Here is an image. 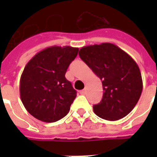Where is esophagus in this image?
I'll return each instance as SVG.
<instances>
[{"label": "esophagus", "instance_id": "34e87169", "mask_svg": "<svg viewBox=\"0 0 157 157\" xmlns=\"http://www.w3.org/2000/svg\"><path fill=\"white\" fill-rule=\"evenodd\" d=\"M86 93V90H82L80 91V94H85Z\"/></svg>", "mask_w": 157, "mask_h": 157}]
</instances>
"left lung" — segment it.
I'll use <instances>...</instances> for the list:
<instances>
[{"mask_svg": "<svg viewBox=\"0 0 157 157\" xmlns=\"http://www.w3.org/2000/svg\"><path fill=\"white\" fill-rule=\"evenodd\" d=\"M79 56L100 78L103 95L94 112L107 121H117L134 109L142 91L143 80L136 62L112 43L84 46Z\"/></svg>", "mask_w": 157, "mask_h": 157, "instance_id": "obj_1", "label": "left lung"}]
</instances>
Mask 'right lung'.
<instances>
[{
	"label": "right lung",
	"instance_id": "1",
	"mask_svg": "<svg viewBox=\"0 0 157 157\" xmlns=\"http://www.w3.org/2000/svg\"><path fill=\"white\" fill-rule=\"evenodd\" d=\"M78 50L67 45L50 46L27 63L21 75L19 92L23 106L33 117L50 123L68 113L76 91L65 74Z\"/></svg>",
	"mask_w": 157,
	"mask_h": 157
}]
</instances>
